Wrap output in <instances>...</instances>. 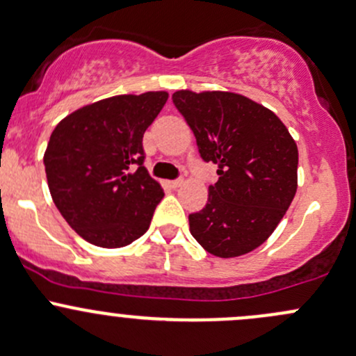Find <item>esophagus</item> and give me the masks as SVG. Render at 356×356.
Here are the masks:
<instances>
[{
  "instance_id": "34e87169",
  "label": "esophagus",
  "mask_w": 356,
  "mask_h": 356,
  "mask_svg": "<svg viewBox=\"0 0 356 356\" xmlns=\"http://www.w3.org/2000/svg\"><path fill=\"white\" fill-rule=\"evenodd\" d=\"M183 183H185V181H183V179L179 178V179H173V181H168V185H170L171 188H179V186H181Z\"/></svg>"
}]
</instances>
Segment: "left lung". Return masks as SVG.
Listing matches in <instances>:
<instances>
[{"label": "left lung", "instance_id": "left-lung-1", "mask_svg": "<svg viewBox=\"0 0 356 356\" xmlns=\"http://www.w3.org/2000/svg\"><path fill=\"white\" fill-rule=\"evenodd\" d=\"M173 103L219 181L207 205L190 213V232L219 258L261 246L284 219L297 192L299 151L284 122L266 106L232 91L178 90Z\"/></svg>", "mask_w": 356, "mask_h": 356}]
</instances>
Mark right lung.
<instances>
[{"instance_id":"add662e5","label":"right lung","mask_w":356,"mask_h":356,"mask_svg":"<svg viewBox=\"0 0 356 356\" xmlns=\"http://www.w3.org/2000/svg\"><path fill=\"white\" fill-rule=\"evenodd\" d=\"M166 100V91L117 95L74 110L52 131L49 192L90 244L124 248L149 229L164 192L143 166V137Z\"/></svg>"}]
</instances>
